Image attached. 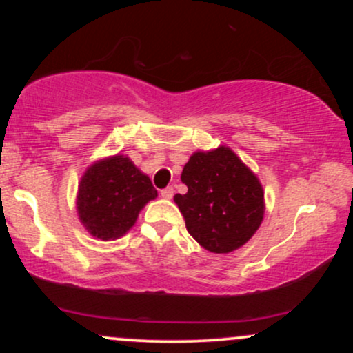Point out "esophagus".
<instances>
[{"mask_svg":"<svg viewBox=\"0 0 353 353\" xmlns=\"http://www.w3.org/2000/svg\"><path fill=\"white\" fill-rule=\"evenodd\" d=\"M161 196H163V199H172L174 196V189L172 188H165L161 190Z\"/></svg>","mask_w":353,"mask_h":353,"instance_id":"obj_1","label":"esophagus"}]
</instances>
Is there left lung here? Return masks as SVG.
<instances>
[{
    "label": "left lung",
    "mask_w": 353,
    "mask_h": 353,
    "mask_svg": "<svg viewBox=\"0 0 353 353\" xmlns=\"http://www.w3.org/2000/svg\"><path fill=\"white\" fill-rule=\"evenodd\" d=\"M181 181L188 192L176 194L188 232L214 254L239 249L254 236L264 219V190L257 176L221 145L194 152Z\"/></svg>",
    "instance_id": "obj_1"
}]
</instances>
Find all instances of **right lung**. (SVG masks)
Masks as SVG:
<instances>
[{"label": "right lung", "mask_w": 353, "mask_h": 353, "mask_svg": "<svg viewBox=\"0 0 353 353\" xmlns=\"http://www.w3.org/2000/svg\"><path fill=\"white\" fill-rule=\"evenodd\" d=\"M151 179L129 157L112 156L89 165L78 189V216L91 236L111 241L134 225L141 209L156 199Z\"/></svg>", "instance_id": "1"}]
</instances>
